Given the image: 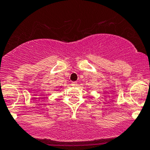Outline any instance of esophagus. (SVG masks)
<instances>
[{
	"instance_id": "obj_1",
	"label": "esophagus",
	"mask_w": 150,
	"mask_h": 150,
	"mask_svg": "<svg viewBox=\"0 0 150 150\" xmlns=\"http://www.w3.org/2000/svg\"><path fill=\"white\" fill-rule=\"evenodd\" d=\"M71 86H72V87H78V83H77L76 81L72 82V83H71Z\"/></svg>"
}]
</instances>
